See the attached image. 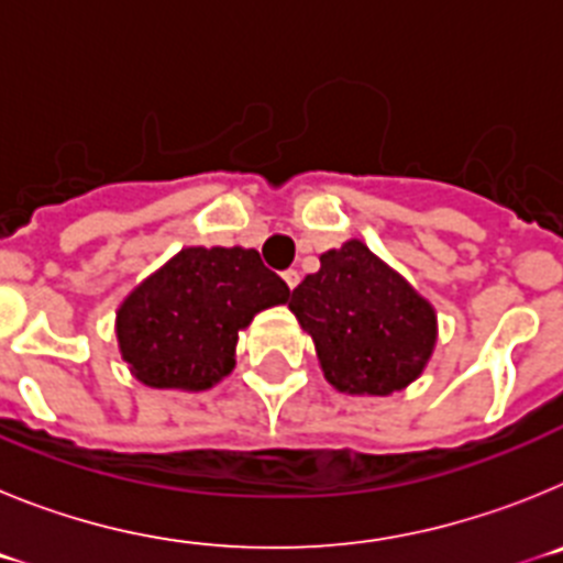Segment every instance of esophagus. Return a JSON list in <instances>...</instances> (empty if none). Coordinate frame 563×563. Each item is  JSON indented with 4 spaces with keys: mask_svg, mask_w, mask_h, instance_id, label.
<instances>
[{
    "mask_svg": "<svg viewBox=\"0 0 563 563\" xmlns=\"http://www.w3.org/2000/svg\"><path fill=\"white\" fill-rule=\"evenodd\" d=\"M282 278H285V285L290 287V290H296L298 282H301V276H298V271H285V273H282Z\"/></svg>",
    "mask_w": 563,
    "mask_h": 563,
    "instance_id": "1",
    "label": "esophagus"
}]
</instances>
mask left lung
I'll return each mask as SVG.
<instances>
[{
    "instance_id": "1",
    "label": "left lung",
    "mask_w": 563,
    "mask_h": 563,
    "mask_svg": "<svg viewBox=\"0 0 563 563\" xmlns=\"http://www.w3.org/2000/svg\"><path fill=\"white\" fill-rule=\"evenodd\" d=\"M290 310L316 343L327 383L346 395L406 389L434 355L431 301L361 239L321 253L318 273L292 290Z\"/></svg>"
}]
</instances>
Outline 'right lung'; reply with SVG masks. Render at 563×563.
<instances>
[{"label":"right lung","instance_id":"add662e5","mask_svg":"<svg viewBox=\"0 0 563 563\" xmlns=\"http://www.w3.org/2000/svg\"><path fill=\"white\" fill-rule=\"evenodd\" d=\"M287 298L251 247H183L121 301L118 350L143 386L206 391L233 372L253 316Z\"/></svg>","mask_w":563,"mask_h":563}]
</instances>
